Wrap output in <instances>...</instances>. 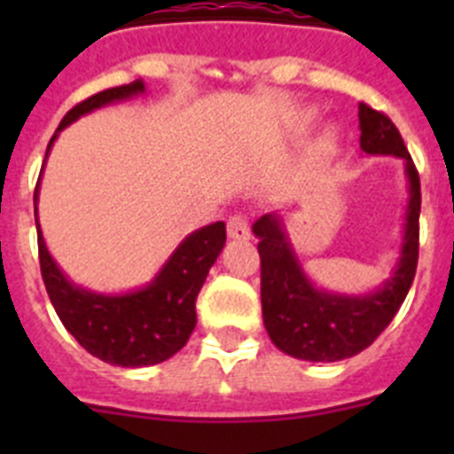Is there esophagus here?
I'll list each match as a JSON object with an SVG mask.
<instances>
[{
    "label": "esophagus",
    "mask_w": 454,
    "mask_h": 454,
    "mask_svg": "<svg viewBox=\"0 0 454 454\" xmlns=\"http://www.w3.org/2000/svg\"><path fill=\"white\" fill-rule=\"evenodd\" d=\"M227 234L234 240H247L250 239V224L243 214H234L227 220Z\"/></svg>",
    "instance_id": "obj_1"
}]
</instances>
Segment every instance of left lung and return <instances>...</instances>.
<instances>
[{"label": "left lung", "mask_w": 454, "mask_h": 454, "mask_svg": "<svg viewBox=\"0 0 454 454\" xmlns=\"http://www.w3.org/2000/svg\"><path fill=\"white\" fill-rule=\"evenodd\" d=\"M359 145L366 154H393L404 161L409 200L398 263L387 282L362 295L325 291L302 270L279 214L252 224L262 256L263 325L277 348L304 362H340L366 350L387 330L407 298L419 263L420 179L395 124L359 104Z\"/></svg>", "instance_id": "1"}]
</instances>
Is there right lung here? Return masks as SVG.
I'll return each mask as SVG.
<instances>
[{
    "instance_id": "obj_1",
    "label": "right lung",
    "mask_w": 454,
    "mask_h": 454,
    "mask_svg": "<svg viewBox=\"0 0 454 454\" xmlns=\"http://www.w3.org/2000/svg\"><path fill=\"white\" fill-rule=\"evenodd\" d=\"M140 92H145V83L136 79L127 86L108 88L83 99L61 120L47 145V154L59 138V131L67 124ZM38 191L40 182L34 192L40 272L56 314L79 340V346L102 362L122 368L154 366L182 350L198 323L195 300L200 288L227 239L224 223L207 224L188 234L147 286L127 293H95L70 282L51 259L38 223Z\"/></svg>"
}]
</instances>
